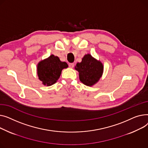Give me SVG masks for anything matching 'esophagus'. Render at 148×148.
<instances>
[{
    "mask_svg": "<svg viewBox=\"0 0 148 148\" xmlns=\"http://www.w3.org/2000/svg\"><path fill=\"white\" fill-rule=\"evenodd\" d=\"M74 63H69V67H70V68H73V67H74Z\"/></svg>",
    "mask_w": 148,
    "mask_h": 148,
    "instance_id": "esophagus-1",
    "label": "esophagus"
}]
</instances>
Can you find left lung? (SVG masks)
Listing matches in <instances>:
<instances>
[{"instance_id":"left-lung-1","label":"left lung","mask_w":148,"mask_h":148,"mask_svg":"<svg viewBox=\"0 0 148 148\" xmlns=\"http://www.w3.org/2000/svg\"><path fill=\"white\" fill-rule=\"evenodd\" d=\"M75 69L79 72L80 81L86 85L92 86L100 79L103 66L90 54H86L82 58L81 63L76 64Z\"/></svg>"}]
</instances>
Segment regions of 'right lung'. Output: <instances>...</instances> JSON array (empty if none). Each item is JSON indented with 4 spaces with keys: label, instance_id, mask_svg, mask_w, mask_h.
Wrapping results in <instances>:
<instances>
[{
    "label": "right lung",
    "instance_id": "obj_1",
    "mask_svg": "<svg viewBox=\"0 0 148 148\" xmlns=\"http://www.w3.org/2000/svg\"><path fill=\"white\" fill-rule=\"evenodd\" d=\"M68 67L66 62H62L54 55L41 61L38 65V75L43 84L50 86L55 84L60 77L63 69Z\"/></svg>",
    "mask_w": 148,
    "mask_h": 148
}]
</instances>
